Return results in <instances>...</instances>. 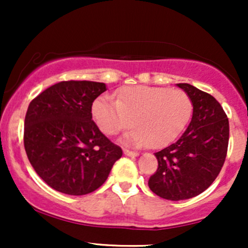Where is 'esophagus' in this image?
<instances>
[{
  "label": "esophagus",
  "mask_w": 248,
  "mask_h": 248,
  "mask_svg": "<svg viewBox=\"0 0 248 248\" xmlns=\"http://www.w3.org/2000/svg\"><path fill=\"white\" fill-rule=\"evenodd\" d=\"M124 155H127V156H138L139 155V153L133 152V150H129V149H126V148L124 149Z\"/></svg>",
  "instance_id": "esophagus-1"
}]
</instances>
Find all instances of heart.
<instances>
[{
    "instance_id": "obj_1",
    "label": "heart",
    "mask_w": 248,
    "mask_h": 248,
    "mask_svg": "<svg viewBox=\"0 0 248 248\" xmlns=\"http://www.w3.org/2000/svg\"><path fill=\"white\" fill-rule=\"evenodd\" d=\"M192 113V101L182 90L154 86H126L116 93V100L99 96L92 105L98 127L115 135L133 124L124 142L133 146L161 148L175 140Z\"/></svg>"
}]
</instances>
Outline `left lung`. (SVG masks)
Listing matches in <instances>:
<instances>
[{
	"instance_id": "left-lung-1",
	"label": "left lung",
	"mask_w": 248,
	"mask_h": 248,
	"mask_svg": "<svg viewBox=\"0 0 248 248\" xmlns=\"http://www.w3.org/2000/svg\"><path fill=\"white\" fill-rule=\"evenodd\" d=\"M192 101L191 122L175 143L155 153L158 167L148 186L169 201L198 196L220 172L229 147V119L209 93L190 84H177Z\"/></svg>"
}]
</instances>
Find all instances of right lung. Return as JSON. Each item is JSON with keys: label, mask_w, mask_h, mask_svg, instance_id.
Returning <instances> with one entry per match:
<instances>
[{"label": "right lung", "mask_w": 248, "mask_h": 248, "mask_svg": "<svg viewBox=\"0 0 248 248\" xmlns=\"http://www.w3.org/2000/svg\"><path fill=\"white\" fill-rule=\"evenodd\" d=\"M104 82L67 80L52 85L30 102L24 148L47 186L66 195L93 192L105 183L122 149L92 120L93 101Z\"/></svg>", "instance_id": "right-lung-1"}]
</instances>
